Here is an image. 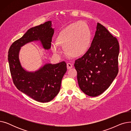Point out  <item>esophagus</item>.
Returning a JSON list of instances; mask_svg holds the SVG:
<instances>
[{"label": "esophagus", "instance_id": "obj_1", "mask_svg": "<svg viewBox=\"0 0 131 131\" xmlns=\"http://www.w3.org/2000/svg\"><path fill=\"white\" fill-rule=\"evenodd\" d=\"M72 67H73V65H72V64L71 63H68L67 64V68L68 70L71 69V68H72Z\"/></svg>", "mask_w": 131, "mask_h": 131}]
</instances>
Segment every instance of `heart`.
Returning a JSON list of instances; mask_svg holds the SVG:
<instances>
[{"label":"heart","mask_w":131,"mask_h":131,"mask_svg":"<svg viewBox=\"0 0 131 131\" xmlns=\"http://www.w3.org/2000/svg\"><path fill=\"white\" fill-rule=\"evenodd\" d=\"M91 39V31L89 25L80 21L70 24L62 30L57 37L56 42L51 43L50 48L54 54L58 55L61 52L60 46L70 56L79 57L89 49Z\"/></svg>","instance_id":"b5f03b06"}]
</instances>
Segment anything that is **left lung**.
<instances>
[{"mask_svg":"<svg viewBox=\"0 0 131 131\" xmlns=\"http://www.w3.org/2000/svg\"><path fill=\"white\" fill-rule=\"evenodd\" d=\"M96 28L91 47L74 64L79 87L90 97L106 91L118 72L117 39L101 24L97 23Z\"/></svg>","mask_w":131,"mask_h":131,"instance_id":"left-lung-1","label":"left lung"}]
</instances>
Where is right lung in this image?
<instances>
[{
	"instance_id": "right-lung-1",
	"label": "right lung",
	"mask_w": 131,
	"mask_h": 131,
	"mask_svg": "<svg viewBox=\"0 0 131 131\" xmlns=\"http://www.w3.org/2000/svg\"><path fill=\"white\" fill-rule=\"evenodd\" d=\"M51 24V21H48L32 27L13 42L8 50V60L14 84L20 91L40 102L50 101L58 94L67 71L66 64L65 61L46 64L35 72H28L20 64L19 53L22 46L33 41H40L45 49H49L54 33Z\"/></svg>"
}]
</instances>
